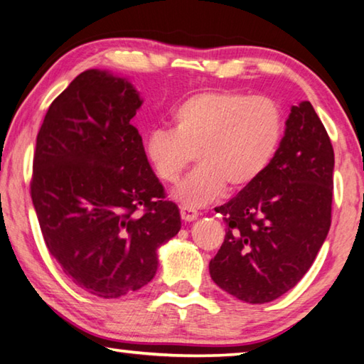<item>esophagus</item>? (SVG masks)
Returning a JSON list of instances; mask_svg holds the SVG:
<instances>
[{
  "label": "esophagus",
  "mask_w": 364,
  "mask_h": 364,
  "mask_svg": "<svg viewBox=\"0 0 364 364\" xmlns=\"http://www.w3.org/2000/svg\"><path fill=\"white\" fill-rule=\"evenodd\" d=\"M180 215H181V220L183 221H188V223L197 220V216H199V213H197L194 208H189V207H181L180 208Z\"/></svg>",
  "instance_id": "obj_1"
}]
</instances>
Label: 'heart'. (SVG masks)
Listing matches in <instances>:
<instances>
[{
  "mask_svg": "<svg viewBox=\"0 0 364 364\" xmlns=\"http://www.w3.org/2000/svg\"><path fill=\"white\" fill-rule=\"evenodd\" d=\"M173 130L156 129L146 156L164 183H176L194 156L199 161L173 191L183 207L215 202L226 186L240 191L256 181L279 146L282 119L269 98L235 92H202L173 109Z\"/></svg>",
  "mask_w": 364,
  "mask_h": 364,
  "instance_id": "1",
  "label": "heart"
}]
</instances>
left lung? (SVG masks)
I'll list each match as a JSON object with an SVG mask.
<instances>
[{
    "instance_id": "left-lung-1",
    "label": "left lung",
    "mask_w": 364,
    "mask_h": 364,
    "mask_svg": "<svg viewBox=\"0 0 364 364\" xmlns=\"http://www.w3.org/2000/svg\"><path fill=\"white\" fill-rule=\"evenodd\" d=\"M334 149L310 102L291 108L285 136L256 181L216 207L226 237L210 261L218 287L250 304L289 291L331 226Z\"/></svg>"
}]
</instances>
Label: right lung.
<instances>
[{"label":"right lung","instance_id":"obj_1","mask_svg":"<svg viewBox=\"0 0 364 364\" xmlns=\"http://www.w3.org/2000/svg\"><path fill=\"white\" fill-rule=\"evenodd\" d=\"M129 81L87 70L46 113L30 194L50 256L90 294L119 297L153 280L157 248L181 229L132 117Z\"/></svg>","mask_w":364,"mask_h":364}]
</instances>
